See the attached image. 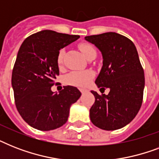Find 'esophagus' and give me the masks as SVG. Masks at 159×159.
I'll return each instance as SVG.
<instances>
[{
    "label": "esophagus",
    "instance_id": "esophagus-1",
    "mask_svg": "<svg viewBox=\"0 0 159 159\" xmlns=\"http://www.w3.org/2000/svg\"><path fill=\"white\" fill-rule=\"evenodd\" d=\"M80 91H81V92H82V93H85V92H88V91H87V90H86V89H80Z\"/></svg>",
    "mask_w": 159,
    "mask_h": 159
}]
</instances>
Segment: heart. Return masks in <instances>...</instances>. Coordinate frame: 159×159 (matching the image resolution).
<instances>
[{"label":"heart","mask_w":159,"mask_h":159,"mask_svg":"<svg viewBox=\"0 0 159 159\" xmlns=\"http://www.w3.org/2000/svg\"><path fill=\"white\" fill-rule=\"evenodd\" d=\"M80 50L82 51L84 57L88 59L91 56L97 54V51L92 44L87 43H82L79 44ZM64 50L61 49L57 54V63L58 66H61L63 61ZM93 78V73L91 71H74L70 72L66 77V82L68 84L78 86V87H87L90 84Z\"/></svg>","instance_id":"1"}]
</instances>
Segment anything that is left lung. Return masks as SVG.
<instances>
[{"label": "left lung", "instance_id": "obj_1", "mask_svg": "<svg viewBox=\"0 0 159 159\" xmlns=\"http://www.w3.org/2000/svg\"><path fill=\"white\" fill-rule=\"evenodd\" d=\"M85 39L102 54L103 65L95 82L101 89H110L108 95L91 91L95 97L91 121L105 130L123 128L133 120L143 102L144 72L135 45L115 32L86 36Z\"/></svg>", "mask_w": 159, "mask_h": 159}]
</instances>
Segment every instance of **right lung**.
<instances>
[{"label": "right lung", "mask_w": 159, "mask_h": 159, "mask_svg": "<svg viewBox=\"0 0 159 159\" xmlns=\"http://www.w3.org/2000/svg\"><path fill=\"white\" fill-rule=\"evenodd\" d=\"M79 38L45 30L29 36L21 44L11 84L16 108L33 128L48 131L63 125L71 106L81 97L79 90L72 86H65L58 93L51 90L59 75V50Z\"/></svg>", "instance_id": "obj_1"}]
</instances>
